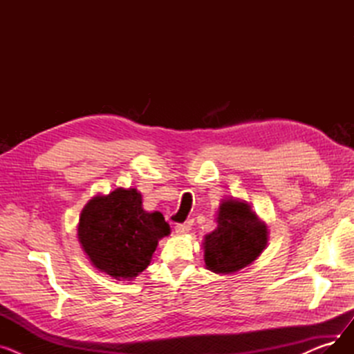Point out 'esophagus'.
I'll list each match as a JSON object with an SVG mask.
<instances>
[{
  "label": "esophagus",
  "instance_id": "obj_1",
  "mask_svg": "<svg viewBox=\"0 0 354 354\" xmlns=\"http://www.w3.org/2000/svg\"><path fill=\"white\" fill-rule=\"evenodd\" d=\"M191 222H183V224H176L175 225V232L176 234H187V232H189L191 231Z\"/></svg>",
  "mask_w": 354,
  "mask_h": 354
}]
</instances>
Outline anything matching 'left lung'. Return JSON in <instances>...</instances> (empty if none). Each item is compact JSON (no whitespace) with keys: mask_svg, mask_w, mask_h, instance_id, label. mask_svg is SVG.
I'll return each mask as SVG.
<instances>
[{"mask_svg":"<svg viewBox=\"0 0 354 354\" xmlns=\"http://www.w3.org/2000/svg\"><path fill=\"white\" fill-rule=\"evenodd\" d=\"M218 227L205 236L207 268L231 274L251 264L267 244V227L244 202L228 199L221 203Z\"/></svg>","mask_w":354,"mask_h":354,"instance_id":"obj_1","label":"left lung"}]
</instances>
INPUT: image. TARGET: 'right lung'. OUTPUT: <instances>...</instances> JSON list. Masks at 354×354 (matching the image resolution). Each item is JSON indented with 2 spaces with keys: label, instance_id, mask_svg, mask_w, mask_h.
<instances>
[{
  "label": "right lung",
  "instance_id": "right-lung-1",
  "mask_svg": "<svg viewBox=\"0 0 354 354\" xmlns=\"http://www.w3.org/2000/svg\"><path fill=\"white\" fill-rule=\"evenodd\" d=\"M171 228L160 212H146L136 189L118 188L95 196L79 222V241L97 270L115 278L142 272Z\"/></svg>",
  "mask_w": 354,
  "mask_h": 354
}]
</instances>
